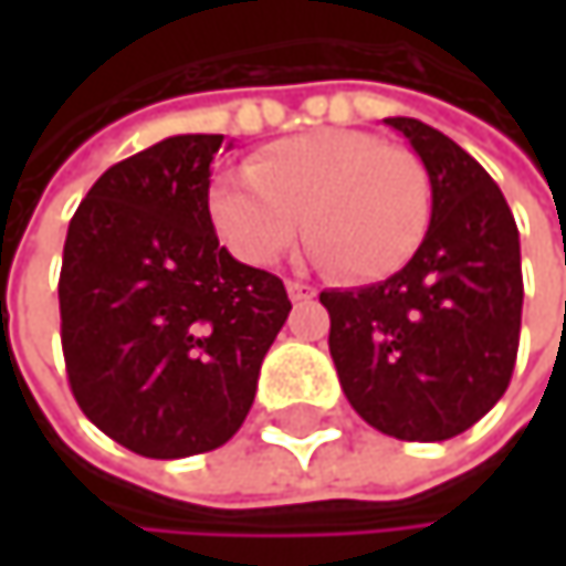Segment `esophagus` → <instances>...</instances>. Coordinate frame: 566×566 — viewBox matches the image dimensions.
I'll return each instance as SVG.
<instances>
[{"label":"esophagus","mask_w":566,"mask_h":566,"mask_svg":"<svg viewBox=\"0 0 566 566\" xmlns=\"http://www.w3.org/2000/svg\"><path fill=\"white\" fill-rule=\"evenodd\" d=\"M287 297L291 301H307V297H314V287L304 282H287Z\"/></svg>","instance_id":"34e87169"}]
</instances>
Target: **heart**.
I'll list each match as a JSON object with an SVG mask.
<instances>
[{"label":"heart","instance_id":"1","mask_svg":"<svg viewBox=\"0 0 566 566\" xmlns=\"http://www.w3.org/2000/svg\"><path fill=\"white\" fill-rule=\"evenodd\" d=\"M209 222L245 265H275L301 235L321 265L374 282L422 245L432 192L422 160L360 130H314L265 147L245 176L209 189Z\"/></svg>","mask_w":566,"mask_h":566}]
</instances>
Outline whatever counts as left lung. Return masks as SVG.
Segmentation results:
<instances>
[{
  "mask_svg": "<svg viewBox=\"0 0 566 566\" xmlns=\"http://www.w3.org/2000/svg\"><path fill=\"white\" fill-rule=\"evenodd\" d=\"M422 160L432 216L387 282L321 291L331 357L350 406L402 442H442L509 390L521 334V242L495 179L455 140L387 117Z\"/></svg>",
  "mask_w": 566,
  "mask_h": 566,
  "instance_id": "obj_1",
  "label": "left lung"
}]
</instances>
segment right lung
<instances>
[{"instance_id": "1", "label": "right lung", "mask_w": 566, "mask_h": 566, "mask_svg": "<svg viewBox=\"0 0 566 566\" xmlns=\"http://www.w3.org/2000/svg\"><path fill=\"white\" fill-rule=\"evenodd\" d=\"M219 147L222 134H176L114 164L64 239L71 394L147 459L212 452L239 432L291 311L279 275L219 245L206 206Z\"/></svg>"}]
</instances>
